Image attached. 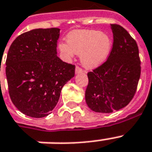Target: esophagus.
Returning <instances> with one entry per match:
<instances>
[{
  "label": "esophagus",
  "instance_id": "obj_1",
  "mask_svg": "<svg viewBox=\"0 0 152 152\" xmlns=\"http://www.w3.org/2000/svg\"><path fill=\"white\" fill-rule=\"evenodd\" d=\"M75 72H76V74L82 73V72H83V70L81 69V68H80L79 66H76V70H75Z\"/></svg>",
  "mask_w": 152,
  "mask_h": 152
}]
</instances>
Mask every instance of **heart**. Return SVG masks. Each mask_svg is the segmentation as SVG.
I'll list each match as a JSON object with an SVG mask.
<instances>
[{"label":"heart","instance_id":"1","mask_svg":"<svg viewBox=\"0 0 152 152\" xmlns=\"http://www.w3.org/2000/svg\"><path fill=\"white\" fill-rule=\"evenodd\" d=\"M67 43L60 42L58 50L65 61L74 54L80 55V61L87 69H95L101 65L108 57L111 50L112 40L106 33L97 30H80L71 32Z\"/></svg>","mask_w":152,"mask_h":152}]
</instances>
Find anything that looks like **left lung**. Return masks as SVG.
Segmentation results:
<instances>
[{"mask_svg": "<svg viewBox=\"0 0 152 152\" xmlns=\"http://www.w3.org/2000/svg\"><path fill=\"white\" fill-rule=\"evenodd\" d=\"M113 48L106 62L88 73L87 105L98 113H112L124 108L132 99L140 76L139 50L129 32L110 24Z\"/></svg>", "mask_w": 152, "mask_h": 152, "instance_id": "8db88e82", "label": "left lung"}]
</instances>
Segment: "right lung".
Listing matches in <instances>:
<instances>
[{"label": "right lung", "instance_id": "1", "mask_svg": "<svg viewBox=\"0 0 152 152\" xmlns=\"http://www.w3.org/2000/svg\"><path fill=\"white\" fill-rule=\"evenodd\" d=\"M59 36V28L31 30L18 36L8 50V92L12 103L25 115H49L63 86L75 76V65L57 56Z\"/></svg>", "mask_w": 152, "mask_h": 152}]
</instances>
